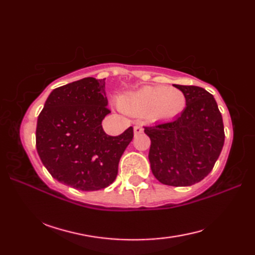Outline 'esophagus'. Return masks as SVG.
Here are the masks:
<instances>
[{
  "instance_id": "34e87169",
  "label": "esophagus",
  "mask_w": 255,
  "mask_h": 255,
  "mask_svg": "<svg viewBox=\"0 0 255 255\" xmlns=\"http://www.w3.org/2000/svg\"><path fill=\"white\" fill-rule=\"evenodd\" d=\"M133 132L134 134H140L143 132V128L141 126H134L133 127Z\"/></svg>"
}]
</instances>
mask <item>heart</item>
<instances>
[{
	"instance_id": "b5f03b06",
	"label": "heart",
	"mask_w": 255,
	"mask_h": 255,
	"mask_svg": "<svg viewBox=\"0 0 255 255\" xmlns=\"http://www.w3.org/2000/svg\"><path fill=\"white\" fill-rule=\"evenodd\" d=\"M185 95L177 89L163 86H145L121 101L126 112L148 114L153 119H170L177 116L185 107Z\"/></svg>"
}]
</instances>
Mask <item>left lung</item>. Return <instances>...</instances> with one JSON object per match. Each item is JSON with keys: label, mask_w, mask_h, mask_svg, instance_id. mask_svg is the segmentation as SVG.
<instances>
[{"label": "left lung", "mask_w": 255, "mask_h": 255, "mask_svg": "<svg viewBox=\"0 0 255 255\" xmlns=\"http://www.w3.org/2000/svg\"><path fill=\"white\" fill-rule=\"evenodd\" d=\"M186 107L174 121L144 127L151 140L149 161L156 180L170 186H191L207 176L225 142L223 116L214 96L203 88L174 85Z\"/></svg>", "instance_id": "left-lung-1"}]
</instances>
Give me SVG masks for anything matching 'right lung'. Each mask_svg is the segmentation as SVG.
Listing matches in <instances>:
<instances>
[{
    "instance_id": "add662e5",
    "label": "right lung",
    "mask_w": 255,
    "mask_h": 255,
    "mask_svg": "<svg viewBox=\"0 0 255 255\" xmlns=\"http://www.w3.org/2000/svg\"><path fill=\"white\" fill-rule=\"evenodd\" d=\"M105 79L84 78L53 90L37 121L36 148L58 182L80 191H99L115 181L118 163L133 138L129 127L119 136L105 133L111 111Z\"/></svg>"
}]
</instances>
